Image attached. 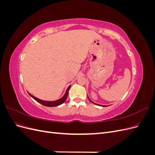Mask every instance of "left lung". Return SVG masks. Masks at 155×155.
Masks as SVG:
<instances>
[{"instance_id":"8db88e82","label":"left lung","mask_w":155,"mask_h":155,"mask_svg":"<svg viewBox=\"0 0 155 155\" xmlns=\"http://www.w3.org/2000/svg\"><path fill=\"white\" fill-rule=\"evenodd\" d=\"M88 99H89V100H90V101H91L92 103V104H94L97 105H100V106H101V107H107V105H100V104H95L94 102H93L92 101H91V99H90V98H89V97H88Z\"/></svg>"}]
</instances>
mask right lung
<instances>
[{
	"instance_id": "right-lung-1",
	"label": "right lung",
	"mask_w": 155,
	"mask_h": 155,
	"mask_svg": "<svg viewBox=\"0 0 155 155\" xmlns=\"http://www.w3.org/2000/svg\"><path fill=\"white\" fill-rule=\"evenodd\" d=\"M70 85L67 89L66 92H65V94H64V96L63 97H61V98H59V99L57 100H55V101H45V100H40L39 99V98H37L35 96H34L33 95H31L30 93H29L28 92V94L33 98V99H34L35 101H37V102H39V104L43 105L45 106H46V107H57V106H59L60 105H61L62 104H63V103L65 101V100H66L67 97L68 96V91H69V89L70 88Z\"/></svg>"
}]
</instances>
